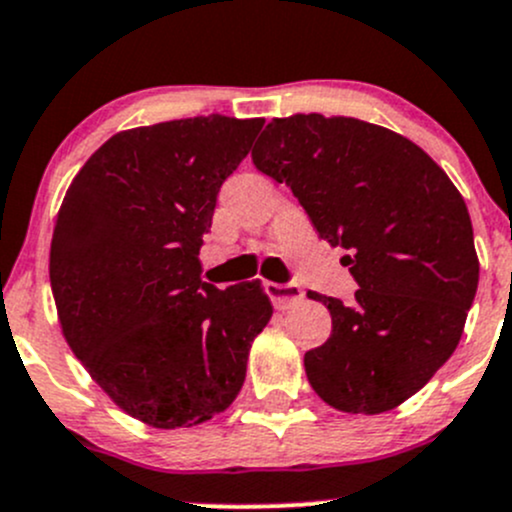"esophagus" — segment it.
<instances>
[{"label":"esophagus","mask_w":512,"mask_h":512,"mask_svg":"<svg viewBox=\"0 0 512 512\" xmlns=\"http://www.w3.org/2000/svg\"><path fill=\"white\" fill-rule=\"evenodd\" d=\"M265 292L277 309L294 307L304 297L302 287L294 285V282H285V285H280V282H265Z\"/></svg>","instance_id":"obj_1"}]
</instances>
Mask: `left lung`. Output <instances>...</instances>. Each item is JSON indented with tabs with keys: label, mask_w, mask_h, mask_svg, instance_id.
<instances>
[{
	"label": "left lung",
	"mask_w": 512,
	"mask_h": 512,
	"mask_svg": "<svg viewBox=\"0 0 512 512\" xmlns=\"http://www.w3.org/2000/svg\"><path fill=\"white\" fill-rule=\"evenodd\" d=\"M252 163L347 250L342 265L359 285L352 304L309 292L332 314L327 342L304 354L309 384L347 414L396 409L461 342L478 289L466 200L416 143L359 118H275Z\"/></svg>",
	"instance_id": "8db88e82"
}]
</instances>
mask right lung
Returning <instances> with one entry per match:
<instances>
[{
  "instance_id": "right-lung-1",
  "label": "right lung",
  "mask_w": 512,
  "mask_h": 512,
  "mask_svg": "<svg viewBox=\"0 0 512 512\" xmlns=\"http://www.w3.org/2000/svg\"><path fill=\"white\" fill-rule=\"evenodd\" d=\"M262 118H180L108 138L71 180L51 237L61 332L128 416L190 428L235 401L272 317L260 280H200L220 185Z\"/></svg>"
}]
</instances>
